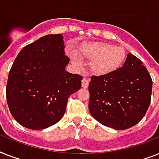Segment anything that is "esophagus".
<instances>
[{"mask_svg": "<svg viewBox=\"0 0 159 159\" xmlns=\"http://www.w3.org/2000/svg\"><path fill=\"white\" fill-rule=\"evenodd\" d=\"M88 85H89V81L86 78H83L82 81V87L83 88H87L88 87Z\"/></svg>", "mask_w": 159, "mask_h": 159, "instance_id": "1", "label": "esophagus"}]
</instances>
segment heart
<instances>
[{"label": "heart", "instance_id": "b5f03b06", "mask_svg": "<svg viewBox=\"0 0 159 159\" xmlns=\"http://www.w3.org/2000/svg\"><path fill=\"white\" fill-rule=\"evenodd\" d=\"M81 54L92 60V72L98 76H105L116 72L123 65L126 58L125 48L102 42L90 43L81 48ZM70 57L75 63L79 64L80 57L75 52H70Z\"/></svg>", "mask_w": 159, "mask_h": 159}]
</instances>
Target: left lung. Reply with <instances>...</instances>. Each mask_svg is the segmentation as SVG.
<instances>
[{"label": "left lung", "instance_id": "left-lung-1", "mask_svg": "<svg viewBox=\"0 0 159 159\" xmlns=\"http://www.w3.org/2000/svg\"><path fill=\"white\" fill-rule=\"evenodd\" d=\"M153 81L140 59L127 55L123 67L105 76H92L89 111L98 122L126 129L143 119L150 105Z\"/></svg>", "mask_w": 159, "mask_h": 159}]
</instances>
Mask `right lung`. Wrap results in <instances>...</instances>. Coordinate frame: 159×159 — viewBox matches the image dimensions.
Masks as SVG:
<instances>
[{"mask_svg": "<svg viewBox=\"0 0 159 159\" xmlns=\"http://www.w3.org/2000/svg\"><path fill=\"white\" fill-rule=\"evenodd\" d=\"M61 34H48L21 49L9 72L6 99L14 119L24 127L43 129L57 123L68 97L82 87V77L67 72Z\"/></svg>", "mask_w": 159, "mask_h": 159, "instance_id": "obj_1", "label": "right lung"}]
</instances>
